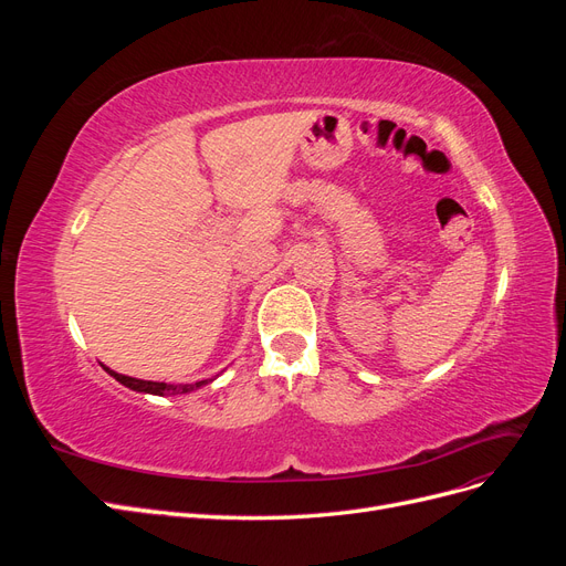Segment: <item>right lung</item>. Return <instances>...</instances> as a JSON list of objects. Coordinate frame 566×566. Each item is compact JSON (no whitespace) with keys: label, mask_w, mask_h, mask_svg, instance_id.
<instances>
[{"label":"right lung","mask_w":566,"mask_h":566,"mask_svg":"<svg viewBox=\"0 0 566 566\" xmlns=\"http://www.w3.org/2000/svg\"><path fill=\"white\" fill-rule=\"evenodd\" d=\"M106 368V366H104ZM113 378L117 382H123L125 387L134 389V391H146V394H158V397H165V394H186V391H193L196 387H202V382H196V385H167V382H150V380H136V378H129V375H119L111 368H106Z\"/></svg>","instance_id":"1"}]
</instances>
